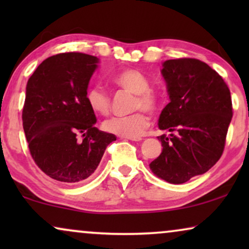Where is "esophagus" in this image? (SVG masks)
Listing matches in <instances>:
<instances>
[{"mask_svg":"<svg viewBox=\"0 0 249 249\" xmlns=\"http://www.w3.org/2000/svg\"><path fill=\"white\" fill-rule=\"evenodd\" d=\"M122 138L129 139V141H132V142H141L142 139V137H122Z\"/></svg>","mask_w":249,"mask_h":249,"instance_id":"34e87169","label":"esophagus"}]
</instances>
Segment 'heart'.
<instances>
[{
	"mask_svg": "<svg viewBox=\"0 0 249 249\" xmlns=\"http://www.w3.org/2000/svg\"><path fill=\"white\" fill-rule=\"evenodd\" d=\"M111 83L121 89L135 94L132 101V111L127 117H113L104 121L103 129L110 134L122 137H138L149 125V117L145 109L151 113L160 110L162 98L158 91L151 89L148 77L142 70L136 68H125L111 76ZM87 105L94 113L107 115L110 111V96L100 86L89 87L86 91Z\"/></svg>",
	"mask_w": 249,
	"mask_h": 249,
	"instance_id": "1",
	"label": "heart"
}]
</instances>
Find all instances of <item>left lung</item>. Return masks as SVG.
I'll return each mask as SVG.
<instances>
[{"label":"left lung","mask_w":249,"mask_h":249,"mask_svg":"<svg viewBox=\"0 0 249 249\" xmlns=\"http://www.w3.org/2000/svg\"><path fill=\"white\" fill-rule=\"evenodd\" d=\"M162 74L170 103L163 108L159 137L163 149L149 168L170 183H183L203 175L222 155L232 118L230 90L222 77L203 61L168 60Z\"/></svg>","instance_id":"obj_1"}]
</instances>
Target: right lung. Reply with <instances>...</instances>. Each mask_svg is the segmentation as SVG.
Here are the masks:
<instances>
[{"mask_svg": "<svg viewBox=\"0 0 249 249\" xmlns=\"http://www.w3.org/2000/svg\"><path fill=\"white\" fill-rule=\"evenodd\" d=\"M97 62L89 54H56L44 60L27 83L22 125L30 155L57 181L87 179L117 139L95 127L96 117L85 97Z\"/></svg>", "mask_w": 249, "mask_h": 249, "instance_id": "add662e5", "label": "right lung"}]
</instances>
